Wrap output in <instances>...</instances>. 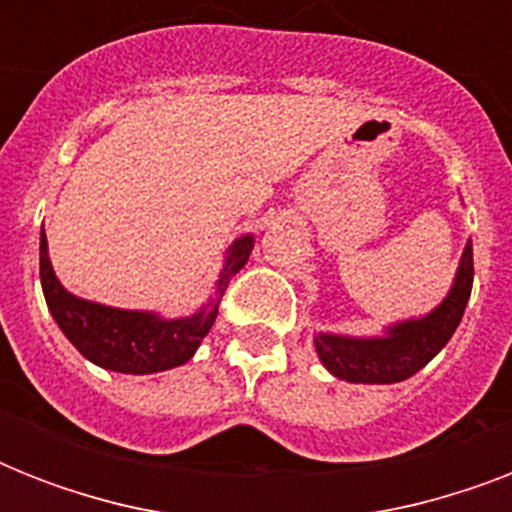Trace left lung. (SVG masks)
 Returning a JSON list of instances; mask_svg holds the SVG:
<instances>
[{
  "label": "left lung",
  "instance_id": "1",
  "mask_svg": "<svg viewBox=\"0 0 512 512\" xmlns=\"http://www.w3.org/2000/svg\"><path fill=\"white\" fill-rule=\"evenodd\" d=\"M473 289V241L462 252L460 271L452 292L425 319L404 321L388 329L385 337L316 335V350L329 372L348 382H401L417 374L460 327L462 313Z\"/></svg>",
  "mask_w": 512,
  "mask_h": 512
}]
</instances>
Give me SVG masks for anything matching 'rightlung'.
<instances>
[{"label":"right lung","instance_id":"right-lung-1","mask_svg":"<svg viewBox=\"0 0 512 512\" xmlns=\"http://www.w3.org/2000/svg\"><path fill=\"white\" fill-rule=\"evenodd\" d=\"M252 247H255L252 236L233 241L231 255L225 260V268L217 281L215 297L209 300L207 308L177 321H164L154 313L106 308V305L90 303L66 292L55 279L50 257H47L44 228L39 239V279H42L44 300H47L52 319L58 321L63 335L74 342V348L84 358H90L92 364L111 369V372L151 374L185 364L196 353L201 340L215 324L217 305L228 281L244 268Z\"/></svg>","mask_w":512,"mask_h":512}]
</instances>
